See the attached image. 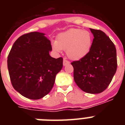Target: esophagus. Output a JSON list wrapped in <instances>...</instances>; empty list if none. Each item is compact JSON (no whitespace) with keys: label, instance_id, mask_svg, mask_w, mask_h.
<instances>
[{"label":"esophagus","instance_id":"obj_1","mask_svg":"<svg viewBox=\"0 0 125 125\" xmlns=\"http://www.w3.org/2000/svg\"><path fill=\"white\" fill-rule=\"evenodd\" d=\"M69 62L68 60H66V58H64L63 59V66H66L67 64H69Z\"/></svg>","mask_w":125,"mask_h":125}]
</instances>
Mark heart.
<instances>
[{"label":"heart","mask_w":125,"mask_h":125,"mask_svg":"<svg viewBox=\"0 0 125 125\" xmlns=\"http://www.w3.org/2000/svg\"><path fill=\"white\" fill-rule=\"evenodd\" d=\"M92 34L79 29H71L58 34L56 41L52 42L53 50L59 53L66 50L69 59L78 61L88 54L93 45Z\"/></svg>","instance_id":"obj_1"}]
</instances>
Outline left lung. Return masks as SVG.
<instances>
[{"label":"left lung","mask_w":125,"mask_h":125,"mask_svg":"<svg viewBox=\"0 0 125 125\" xmlns=\"http://www.w3.org/2000/svg\"><path fill=\"white\" fill-rule=\"evenodd\" d=\"M90 31L94 36L91 50L71 64L78 86L88 93L98 94L108 88L116 71V50L104 32L93 29Z\"/></svg>","instance_id":"obj_1"}]
</instances>
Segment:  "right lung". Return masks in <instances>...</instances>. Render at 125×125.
I'll return each mask as SVG.
<instances>
[{
  "label": "right lung",
  "mask_w": 125,
  "mask_h": 125,
  "mask_svg": "<svg viewBox=\"0 0 125 125\" xmlns=\"http://www.w3.org/2000/svg\"><path fill=\"white\" fill-rule=\"evenodd\" d=\"M51 51L50 41L39 32L24 34L14 43L7 67L13 88L23 96L39 100L52 89L63 59L52 57Z\"/></svg>",
  "instance_id": "right-lung-1"
}]
</instances>
